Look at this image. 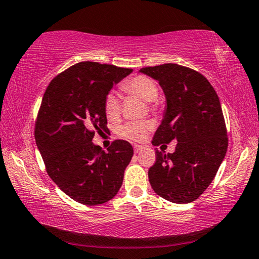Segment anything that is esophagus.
I'll return each mask as SVG.
<instances>
[{
	"label": "esophagus",
	"instance_id": "34e87169",
	"mask_svg": "<svg viewBox=\"0 0 259 259\" xmlns=\"http://www.w3.org/2000/svg\"><path fill=\"white\" fill-rule=\"evenodd\" d=\"M143 150V146H139V145H135L134 146V152L135 154H138V152L142 151Z\"/></svg>",
	"mask_w": 259,
	"mask_h": 259
}]
</instances>
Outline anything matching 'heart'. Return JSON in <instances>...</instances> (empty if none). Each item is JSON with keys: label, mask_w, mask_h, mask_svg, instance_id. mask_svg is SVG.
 I'll list each match as a JSON object with an SVG mask.
<instances>
[{"label": "heart", "mask_w": 259, "mask_h": 259, "mask_svg": "<svg viewBox=\"0 0 259 259\" xmlns=\"http://www.w3.org/2000/svg\"><path fill=\"white\" fill-rule=\"evenodd\" d=\"M121 90L130 95L138 96L146 102H150L151 107H154L152 101L157 100L158 86L154 79L148 75L139 74L131 78L121 84ZM104 113L109 119H117L120 114V100L117 94L109 93L104 97ZM154 127L152 121L143 119L135 121H127L117 128V133L121 138L131 140V141H142L147 138L148 133Z\"/></svg>", "instance_id": "1"}]
</instances>
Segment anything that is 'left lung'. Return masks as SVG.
I'll return each mask as SVG.
<instances>
[{
  "instance_id": "1",
  "label": "left lung",
  "mask_w": 259,
  "mask_h": 259,
  "mask_svg": "<svg viewBox=\"0 0 259 259\" xmlns=\"http://www.w3.org/2000/svg\"><path fill=\"white\" fill-rule=\"evenodd\" d=\"M157 80L166 97V110L152 145L178 142L173 154L156 148V162L148 171L154 192L185 204L200 197L214 179L225 157L228 139L219 97L204 75L172 64L142 67Z\"/></svg>"
}]
</instances>
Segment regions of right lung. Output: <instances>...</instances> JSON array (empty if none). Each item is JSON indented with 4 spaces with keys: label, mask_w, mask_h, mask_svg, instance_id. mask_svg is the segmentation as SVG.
<instances>
[{
    "label": "right lung",
    "mask_w": 259,
    "mask_h": 259,
    "mask_svg": "<svg viewBox=\"0 0 259 259\" xmlns=\"http://www.w3.org/2000/svg\"><path fill=\"white\" fill-rule=\"evenodd\" d=\"M132 69L80 62L56 75L45 92L34 137L48 176L72 200L97 205L121 187L133 156L130 142L116 140L108 152L92 142L107 128L104 97Z\"/></svg>",
    "instance_id": "add662e5"
}]
</instances>
